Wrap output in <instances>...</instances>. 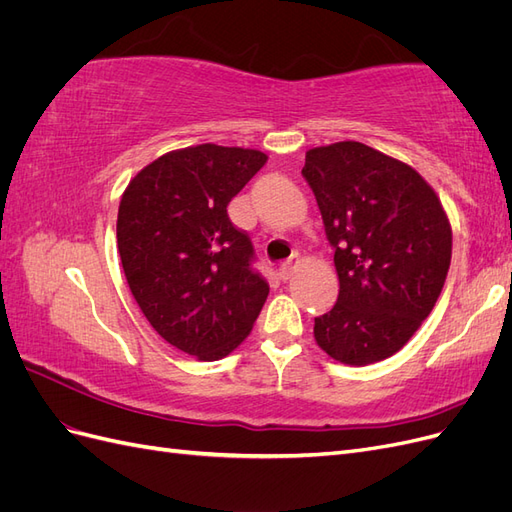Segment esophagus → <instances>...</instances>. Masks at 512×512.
<instances>
[{"label": "esophagus", "instance_id": "esophagus-1", "mask_svg": "<svg viewBox=\"0 0 512 512\" xmlns=\"http://www.w3.org/2000/svg\"><path fill=\"white\" fill-rule=\"evenodd\" d=\"M297 265H299V256H292L290 260L282 262V265H280V269H277V273H280V277H282V280H288V277L292 275V271H294V269H297Z\"/></svg>", "mask_w": 512, "mask_h": 512}]
</instances>
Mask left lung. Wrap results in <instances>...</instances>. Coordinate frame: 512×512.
Listing matches in <instances>:
<instances>
[{"instance_id": "left-lung-1", "label": "left lung", "mask_w": 512, "mask_h": 512, "mask_svg": "<svg viewBox=\"0 0 512 512\" xmlns=\"http://www.w3.org/2000/svg\"><path fill=\"white\" fill-rule=\"evenodd\" d=\"M301 173L339 280L337 303L314 320L316 344L344 365L389 359L431 314L451 267L440 198L410 164L356 141L309 149Z\"/></svg>"}]
</instances>
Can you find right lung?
I'll return each mask as SVG.
<instances>
[{"mask_svg":"<svg viewBox=\"0 0 512 512\" xmlns=\"http://www.w3.org/2000/svg\"><path fill=\"white\" fill-rule=\"evenodd\" d=\"M267 153L196 145L168 151L121 196L117 247L132 297L170 346L218 361L250 335L269 284L252 269L250 237L228 203Z\"/></svg>","mask_w":512,"mask_h":512,"instance_id":"1","label":"right lung"}]
</instances>
